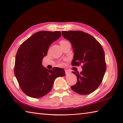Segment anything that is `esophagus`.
<instances>
[{
  "label": "esophagus",
  "instance_id": "obj_1",
  "mask_svg": "<svg viewBox=\"0 0 123 123\" xmlns=\"http://www.w3.org/2000/svg\"><path fill=\"white\" fill-rule=\"evenodd\" d=\"M70 71L69 70H65V73L66 74H68L70 73Z\"/></svg>",
  "mask_w": 123,
  "mask_h": 123
}]
</instances>
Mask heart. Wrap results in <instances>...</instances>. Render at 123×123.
<instances>
[{
	"mask_svg": "<svg viewBox=\"0 0 123 123\" xmlns=\"http://www.w3.org/2000/svg\"><path fill=\"white\" fill-rule=\"evenodd\" d=\"M68 42V41H65V40H62V41H60V44H62L64 43H66V42ZM59 65L61 66H63L64 65V64L63 63H59Z\"/></svg>",
	"mask_w": 123,
	"mask_h": 123,
	"instance_id": "b5f03b06",
	"label": "heart"
}]
</instances>
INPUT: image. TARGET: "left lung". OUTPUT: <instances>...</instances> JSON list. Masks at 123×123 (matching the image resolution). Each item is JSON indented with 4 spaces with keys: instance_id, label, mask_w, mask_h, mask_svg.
<instances>
[{
    "instance_id": "obj_1",
    "label": "left lung",
    "mask_w": 123,
    "mask_h": 123,
    "mask_svg": "<svg viewBox=\"0 0 123 123\" xmlns=\"http://www.w3.org/2000/svg\"><path fill=\"white\" fill-rule=\"evenodd\" d=\"M62 34L72 44L74 52L72 66L82 64L83 70L80 73L73 71L77 81L71 89L81 95L92 93L102 83L106 71L103 48L94 37L82 31H62Z\"/></svg>"
}]
</instances>
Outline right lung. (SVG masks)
Listing matches in <instances>:
<instances>
[{
    "instance_id": "1",
    "label": "right lung",
    "mask_w": 123,
    "mask_h": 123,
    "mask_svg": "<svg viewBox=\"0 0 123 123\" xmlns=\"http://www.w3.org/2000/svg\"><path fill=\"white\" fill-rule=\"evenodd\" d=\"M59 31H40L25 40L17 51L14 74L22 91L28 96L40 98L52 90L56 78L64 76L63 69H47L42 61L53 42L61 37Z\"/></svg>"
}]
</instances>
